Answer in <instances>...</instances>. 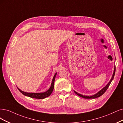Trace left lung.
Masks as SVG:
<instances>
[{
    "instance_id": "obj_1",
    "label": "left lung",
    "mask_w": 123,
    "mask_h": 123,
    "mask_svg": "<svg viewBox=\"0 0 123 123\" xmlns=\"http://www.w3.org/2000/svg\"><path fill=\"white\" fill-rule=\"evenodd\" d=\"M115 72H116V65H115L114 66V72H113V75H112V77L111 78V79L110 81H109V82L108 83V84L105 87H104L102 89H101L100 92H98L97 93L95 94L94 95H93V96H84V95H82V94H79V93L77 92H75V91H74V93H76V94H77V95H78L79 96H80L82 98H97L98 97H101L102 94H103L107 90V89H108V87L109 86L111 82V81H112V80L113 79V78L114 77V74H115Z\"/></svg>"
}]
</instances>
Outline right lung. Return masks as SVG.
I'll list each match as a JSON object with an SVG mask.
<instances>
[{
    "instance_id": "obj_1",
    "label": "right lung",
    "mask_w": 123,
    "mask_h": 123,
    "mask_svg": "<svg viewBox=\"0 0 123 123\" xmlns=\"http://www.w3.org/2000/svg\"><path fill=\"white\" fill-rule=\"evenodd\" d=\"M57 73L55 74L54 75V78L52 80V83L51 84V86L50 87L49 89L47 90L46 92H40V93H29V92H24L23 91L21 90L20 89H18V90H19V92H20L21 93H22L23 95H25V96L27 97H29L30 98H38V99H43L44 98L46 97H48L51 94V93H52L54 88V82H55V77L56 76Z\"/></svg>"
}]
</instances>
